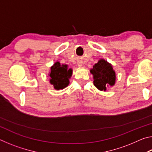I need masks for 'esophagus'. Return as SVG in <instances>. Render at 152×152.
Returning <instances> with one entry per match:
<instances>
[{
	"label": "esophagus",
	"mask_w": 152,
	"mask_h": 152,
	"mask_svg": "<svg viewBox=\"0 0 152 152\" xmlns=\"http://www.w3.org/2000/svg\"><path fill=\"white\" fill-rule=\"evenodd\" d=\"M78 66H82V64H78Z\"/></svg>",
	"instance_id": "34e87169"
}]
</instances>
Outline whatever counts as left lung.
<instances>
[{
  "mask_svg": "<svg viewBox=\"0 0 152 152\" xmlns=\"http://www.w3.org/2000/svg\"><path fill=\"white\" fill-rule=\"evenodd\" d=\"M93 74L94 85L100 91H105L107 87L113 86L115 83V72L111 64L104 60H100L91 70Z\"/></svg>",
  "mask_w": 152,
  "mask_h": 152,
  "instance_id": "obj_1",
  "label": "left lung"
}]
</instances>
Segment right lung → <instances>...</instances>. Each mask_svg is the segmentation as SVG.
I'll list each match as a JSON object with an SVG mask.
<instances>
[{
  "label": "right lung",
  "instance_id": "add662e5",
  "mask_svg": "<svg viewBox=\"0 0 152 152\" xmlns=\"http://www.w3.org/2000/svg\"><path fill=\"white\" fill-rule=\"evenodd\" d=\"M72 74V69H68L67 65H61L59 61L56 62L51 68L50 83L56 90L63 89L69 84V78Z\"/></svg>",
  "mask_w": 152,
  "mask_h": 152
}]
</instances>
